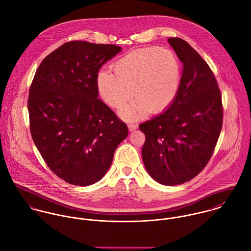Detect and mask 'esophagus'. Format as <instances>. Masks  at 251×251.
Instances as JSON below:
<instances>
[{
    "mask_svg": "<svg viewBox=\"0 0 251 251\" xmlns=\"http://www.w3.org/2000/svg\"><path fill=\"white\" fill-rule=\"evenodd\" d=\"M128 128H129V131L130 132H134L135 130L138 129V124H134V123H131L128 125Z\"/></svg>",
    "mask_w": 251,
    "mask_h": 251,
    "instance_id": "34e87169",
    "label": "esophagus"
}]
</instances>
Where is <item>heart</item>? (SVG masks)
<instances>
[{
    "mask_svg": "<svg viewBox=\"0 0 251 251\" xmlns=\"http://www.w3.org/2000/svg\"><path fill=\"white\" fill-rule=\"evenodd\" d=\"M113 74L100 71L97 89L102 100L118 108L137 96L119 110L128 121L140 119L150 111L160 113L176 99L181 78V66L173 51L148 48L131 51L112 65Z\"/></svg>",
    "mask_w": 251,
    "mask_h": 251,
    "instance_id": "b5f03b06",
    "label": "heart"
}]
</instances>
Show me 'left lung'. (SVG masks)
<instances>
[{
    "instance_id": "8db88e82",
    "label": "left lung",
    "mask_w": 251,
    "mask_h": 251,
    "mask_svg": "<svg viewBox=\"0 0 251 251\" xmlns=\"http://www.w3.org/2000/svg\"><path fill=\"white\" fill-rule=\"evenodd\" d=\"M183 63L179 89L161 114L142 123L145 167L163 185H178L200 174L216 146L223 119L216 79L200 54L184 40L169 38Z\"/></svg>"
}]
</instances>
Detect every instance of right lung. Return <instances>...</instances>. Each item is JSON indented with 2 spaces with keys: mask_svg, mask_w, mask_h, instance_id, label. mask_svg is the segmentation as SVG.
<instances>
[{
  "mask_svg": "<svg viewBox=\"0 0 251 251\" xmlns=\"http://www.w3.org/2000/svg\"><path fill=\"white\" fill-rule=\"evenodd\" d=\"M120 51L113 45L70 42L36 72L28 99L31 135L51 171L70 184L98 182L128 136L97 89L100 67Z\"/></svg>",
  "mask_w": 251,
  "mask_h": 251,
  "instance_id": "right-lung-1",
  "label": "right lung"
}]
</instances>
